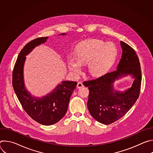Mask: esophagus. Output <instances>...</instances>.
I'll list each match as a JSON object with an SVG mask.
<instances>
[{
  "label": "esophagus",
  "instance_id": "obj_1",
  "mask_svg": "<svg viewBox=\"0 0 153 153\" xmlns=\"http://www.w3.org/2000/svg\"><path fill=\"white\" fill-rule=\"evenodd\" d=\"M83 86V85L82 82H78L77 83V87L78 88H82V87Z\"/></svg>",
  "mask_w": 153,
  "mask_h": 153
}]
</instances>
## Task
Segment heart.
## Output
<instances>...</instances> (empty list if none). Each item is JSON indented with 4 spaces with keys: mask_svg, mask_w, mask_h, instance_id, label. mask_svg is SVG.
Segmentation results:
<instances>
[{
    "mask_svg": "<svg viewBox=\"0 0 153 153\" xmlns=\"http://www.w3.org/2000/svg\"><path fill=\"white\" fill-rule=\"evenodd\" d=\"M77 56L68 57L69 69L75 74L82 70L83 64H88L89 73L94 76H100L110 70L117 56V47L111 42L90 39L82 42L76 49Z\"/></svg>",
    "mask_w": 153,
    "mask_h": 153,
    "instance_id": "b5f03b06",
    "label": "heart"
}]
</instances>
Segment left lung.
I'll return each instance as SVG.
<instances>
[{
  "instance_id": "left-lung-1",
  "label": "left lung",
  "mask_w": 153,
  "mask_h": 153,
  "mask_svg": "<svg viewBox=\"0 0 153 153\" xmlns=\"http://www.w3.org/2000/svg\"><path fill=\"white\" fill-rule=\"evenodd\" d=\"M122 54L116 71L83 84L90 90L87 107L97 122L111 124L122 117L136 103L140 91L142 73L138 56L127 43L120 41ZM131 75L135 79L131 88L115 91L113 83L119 78Z\"/></svg>"
}]
</instances>
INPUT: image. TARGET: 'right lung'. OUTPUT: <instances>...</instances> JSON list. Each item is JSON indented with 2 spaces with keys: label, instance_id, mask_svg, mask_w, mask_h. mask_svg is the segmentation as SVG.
Instances as JSON below:
<instances>
[{
  "label": "right lung",
  "instance_id": "add662e5",
  "mask_svg": "<svg viewBox=\"0 0 153 153\" xmlns=\"http://www.w3.org/2000/svg\"><path fill=\"white\" fill-rule=\"evenodd\" d=\"M59 35L65 36L66 33ZM48 37H39L28 42L20 52L13 72V86L20 103L33 120L43 125H53L63 118L77 84V82L63 81L51 93L42 97L32 96L27 90L24 79L26 56L36 47L46 42Z\"/></svg>",
  "mask_w": 153,
  "mask_h": 153
}]
</instances>
